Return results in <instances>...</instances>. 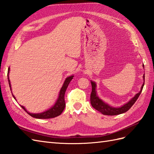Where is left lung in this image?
Segmentation results:
<instances>
[{
	"mask_svg": "<svg viewBox=\"0 0 154 154\" xmlns=\"http://www.w3.org/2000/svg\"><path fill=\"white\" fill-rule=\"evenodd\" d=\"M143 67L144 69V65H143ZM143 83L141 87L140 92L136 94V95L134 97H132V99L128 101V102L123 104L122 106H121L120 107H113L112 106H110L109 104L104 103L102 99H100V98L98 97L97 93L96 83L94 82V81H91V85H92V92H91V105H92V106L94 108V109H95L99 111L100 112L104 114V115L114 116V115H118V114H120L127 112V111L132 106L133 104L135 103L136 100L138 99V98L139 97L140 94L142 93L143 85H144V79H145L144 74H143Z\"/></svg>",
	"mask_w": 154,
	"mask_h": 154,
	"instance_id": "left-lung-1",
	"label": "left lung"
}]
</instances>
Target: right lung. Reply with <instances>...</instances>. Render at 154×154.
Here are the masks:
<instances>
[{
  "instance_id": "1",
  "label": "right lung",
  "mask_w": 154,
  "mask_h": 154,
  "mask_svg": "<svg viewBox=\"0 0 154 154\" xmlns=\"http://www.w3.org/2000/svg\"><path fill=\"white\" fill-rule=\"evenodd\" d=\"M9 72H10V67H8V81L10 89H11V91H12L11 81H10L9 76H8ZM73 77H74L73 75H71V76H69L66 78V79H65L63 85H62L61 89L60 91V93H59L58 97H57L56 101H55V104L51 108L48 109L47 110H45V111H44V112H40V113H30V112H29L26 109V108L24 106H21V105H20V106L29 114V115L32 116V117H34V118H35V119H51V118H55L57 116H60V114L62 113V112L63 111V110L65 109V99H65L64 98L65 93V91H66V89L69 85V83L71 82V81L73 79ZM12 94L13 97H14V99L15 100H16L15 97L13 95L12 93Z\"/></svg>"
}]
</instances>
